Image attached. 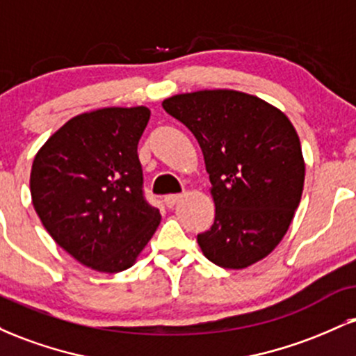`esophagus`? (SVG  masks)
<instances>
[{
  "mask_svg": "<svg viewBox=\"0 0 356 356\" xmlns=\"http://www.w3.org/2000/svg\"><path fill=\"white\" fill-rule=\"evenodd\" d=\"M181 199H182V194H169L164 197V202L167 207H174L175 204L181 201Z\"/></svg>",
  "mask_w": 356,
  "mask_h": 356,
  "instance_id": "34e87169",
  "label": "esophagus"
}]
</instances>
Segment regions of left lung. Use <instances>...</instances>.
I'll return each instance as SVG.
<instances>
[{"instance_id": "8db88e82", "label": "left lung", "mask_w": 356, "mask_h": 356, "mask_svg": "<svg viewBox=\"0 0 356 356\" xmlns=\"http://www.w3.org/2000/svg\"><path fill=\"white\" fill-rule=\"evenodd\" d=\"M197 138L216 204L197 234L211 263L243 269L266 257L291 224L305 184L295 127L283 112L234 90H201L162 102Z\"/></svg>"}]
</instances>
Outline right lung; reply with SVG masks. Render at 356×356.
Returning a JSON list of instances; mask_svg holds the SVG:
<instances>
[{
	"mask_svg": "<svg viewBox=\"0 0 356 356\" xmlns=\"http://www.w3.org/2000/svg\"><path fill=\"white\" fill-rule=\"evenodd\" d=\"M149 118L145 107L81 113L33 161L31 199L44 229L95 271L132 266L161 222V212L145 199L137 154Z\"/></svg>",
	"mask_w": 356,
	"mask_h": 356,
	"instance_id": "obj_1",
	"label": "right lung"
}]
</instances>
